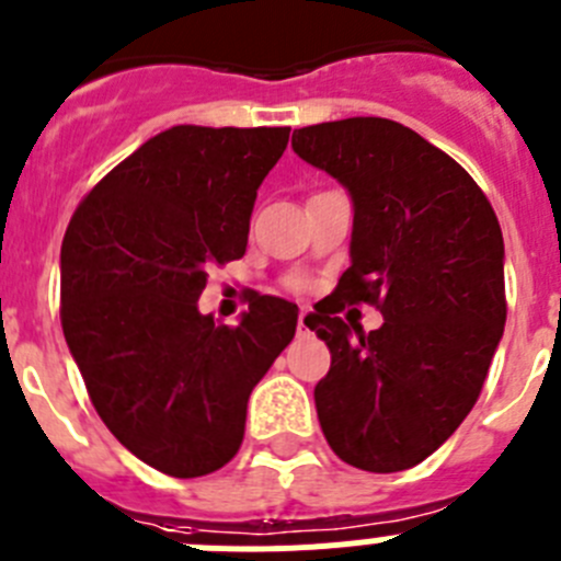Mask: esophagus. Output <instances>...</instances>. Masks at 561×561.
I'll return each mask as SVG.
<instances>
[{
  "label": "esophagus",
  "mask_w": 561,
  "mask_h": 561,
  "mask_svg": "<svg viewBox=\"0 0 561 561\" xmlns=\"http://www.w3.org/2000/svg\"><path fill=\"white\" fill-rule=\"evenodd\" d=\"M296 329H298V334L310 332V312H307V310H301V316H298V323H296Z\"/></svg>",
  "instance_id": "obj_1"
}]
</instances>
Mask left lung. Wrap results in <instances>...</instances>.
Listing matches in <instances>:
<instances>
[{"label": "left lung", "mask_w": 561, "mask_h": 561, "mask_svg": "<svg viewBox=\"0 0 561 561\" xmlns=\"http://www.w3.org/2000/svg\"><path fill=\"white\" fill-rule=\"evenodd\" d=\"M293 151L354 202L352 265L310 312L332 354L316 385L323 437L359 470L415 468L473 410L504 334L495 209L457 160L390 118L296 129ZM345 304H374L386 323L348 328Z\"/></svg>", "instance_id": "8db88e82"}]
</instances>
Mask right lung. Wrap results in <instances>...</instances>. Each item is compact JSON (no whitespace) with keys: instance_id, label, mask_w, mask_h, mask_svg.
Listing matches in <instances>:
<instances>
[{"instance_id":"add662e5","label":"right lung","mask_w":561,"mask_h":561,"mask_svg":"<svg viewBox=\"0 0 561 561\" xmlns=\"http://www.w3.org/2000/svg\"><path fill=\"white\" fill-rule=\"evenodd\" d=\"M290 127H171L91 187L60 249V323L104 426L174 479L224 468L298 307L249 298L238 327L196 307L207 268L245 254L256 187Z\"/></svg>"}]
</instances>
